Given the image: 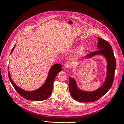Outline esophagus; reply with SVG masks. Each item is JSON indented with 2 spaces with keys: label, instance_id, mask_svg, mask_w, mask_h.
I'll list each match as a JSON object with an SVG mask.
<instances>
[{
  "label": "esophagus",
  "instance_id": "esophagus-1",
  "mask_svg": "<svg viewBox=\"0 0 124 124\" xmlns=\"http://www.w3.org/2000/svg\"><path fill=\"white\" fill-rule=\"evenodd\" d=\"M72 63L71 62H67L65 63L64 67L66 69H69L72 67Z\"/></svg>",
  "mask_w": 124,
  "mask_h": 124
}]
</instances>
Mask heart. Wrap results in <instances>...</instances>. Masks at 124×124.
<instances>
[{"label":"heart","mask_w":124,"mask_h":124,"mask_svg":"<svg viewBox=\"0 0 124 124\" xmlns=\"http://www.w3.org/2000/svg\"><path fill=\"white\" fill-rule=\"evenodd\" d=\"M83 46H80V47L78 48V53H82V52H83Z\"/></svg>","instance_id":"b5f03b06"}]
</instances>
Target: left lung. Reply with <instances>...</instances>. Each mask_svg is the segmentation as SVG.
Wrapping results in <instances>:
<instances>
[{"instance_id":"obj_1","label":"left lung","mask_w":124,"mask_h":124,"mask_svg":"<svg viewBox=\"0 0 124 124\" xmlns=\"http://www.w3.org/2000/svg\"><path fill=\"white\" fill-rule=\"evenodd\" d=\"M97 46L99 50L87 55L84 58H91L96 55H102L106 58L107 62V73L106 80L102 85L96 91L86 92L78 88L75 80L69 77V86L70 95L74 100L79 102H90L98 100L108 91L113 83L116 69V60L112 46L107 41L101 38H98Z\"/></svg>"}]
</instances>
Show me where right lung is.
<instances>
[{"mask_svg":"<svg viewBox=\"0 0 124 124\" xmlns=\"http://www.w3.org/2000/svg\"><path fill=\"white\" fill-rule=\"evenodd\" d=\"M15 46L12 49L11 54L14 50ZM61 67L62 65L61 64H55L52 66L49 70L48 76L44 84L38 89L31 92H26L18 87L16 84H14L10 77L9 71L8 72V76L11 83L12 84L14 88L22 97L28 100L42 101L46 99L51 96L52 89H53V82L58 72L62 71V69Z\"/></svg>","mask_w":124,"mask_h":124,"instance_id":"add662e5","label":"right lung"}]
</instances>
